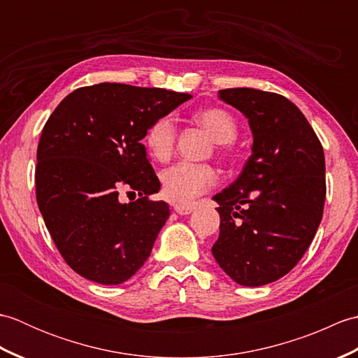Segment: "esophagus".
<instances>
[{
    "label": "esophagus",
    "mask_w": 358,
    "mask_h": 358,
    "mask_svg": "<svg viewBox=\"0 0 358 358\" xmlns=\"http://www.w3.org/2000/svg\"><path fill=\"white\" fill-rule=\"evenodd\" d=\"M173 210L177 212L178 215H189L194 210V208L192 206H181V204H175Z\"/></svg>",
    "instance_id": "obj_1"
}]
</instances>
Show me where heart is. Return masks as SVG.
<instances>
[{"label":"heart","mask_w":358,"mask_h":358,"mask_svg":"<svg viewBox=\"0 0 358 358\" xmlns=\"http://www.w3.org/2000/svg\"><path fill=\"white\" fill-rule=\"evenodd\" d=\"M195 121L206 129L212 138L218 143V150L227 152L231 143L238 135L237 121L224 109L212 108L200 110ZM177 140V129L171 117H159L149 126L144 136V143L150 155L164 162L169 158ZM218 181V173L210 164H194L181 162L173 164L162 173L163 194L169 201L187 206L196 196L208 192Z\"/></svg>","instance_id":"b5f03b06"}]
</instances>
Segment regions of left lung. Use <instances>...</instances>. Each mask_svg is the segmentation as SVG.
Segmentation results:
<instances>
[{
	"instance_id": "obj_1",
	"label": "left lung",
	"mask_w": 358,
	"mask_h": 358,
	"mask_svg": "<svg viewBox=\"0 0 358 358\" xmlns=\"http://www.w3.org/2000/svg\"><path fill=\"white\" fill-rule=\"evenodd\" d=\"M218 95L245 113L254 144L240 177L214 196L220 237L212 254L238 285L263 286L286 275L315 237L326 199L324 152L283 95L249 87Z\"/></svg>"
}]
</instances>
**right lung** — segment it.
Returning <instances> with one entry per match:
<instances>
[{"mask_svg":"<svg viewBox=\"0 0 358 358\" xmlns=\"http://www.w3.org/2000/svg\"><path fill=\"white\" fill-rule=\"evenodd\" d=\"M192 95L100 83L73 90L43 127L36 149V203L59 254L101 285L131 278L169 217L141 140L149 126ZM132 188L141 199L119 201Z\"/></svg>","mask_w":358,"mask_h":358,"instance_id":"add662e5","label":"right lung"}]
</instances>
